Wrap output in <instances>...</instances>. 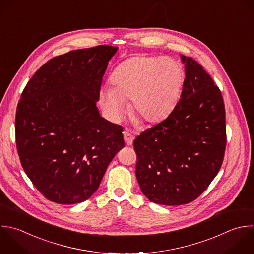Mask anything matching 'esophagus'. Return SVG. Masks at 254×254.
Listing matches in <instances>:
<instances>
[{"label": "esophagus", "instance_id": "1", "mask_svg": "<svg viewBox=\"0 0 254 254\" xmlns=\"http://www.w3.org/2000/svg\"><path fill=\"white\" fill-rule=\"evenodd\" d=\"M123 136H124V141H125L126 145H128V146L132 145L133 140H134V137H133V135H132L128 130H125V131L123 132Z\"/></svg>", "mask_w": 254, "mask_h": 254}]
</instances>
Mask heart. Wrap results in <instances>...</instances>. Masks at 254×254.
I'll return each mask as SVG.
<instances>
[{
  "label": "heart",
  "mask_w": 254,
  "mask_h": 254,
  "mask_svg": "<svg viewBox=\"0 0 254 254\" xmlns=\"http://www.w3.org/2000/svg\"><path fill=\"white\" fill-rule=\"evenodd\" d=\"M111 83L100 89L99 103L109 120L119 122L131 99V112L143 121L157 123L178 105L184 71L175 60L137 56L123 61L111 74Z\"/></svg>",
  "instance_id": "1"
}]
</instances>
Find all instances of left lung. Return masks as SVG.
Instances as JSON below:
<instances>
[{
	"mask_svg": "<svg viewBox=\"0 0 254 254\" xmlns=\"http://www.w3.org/2000/svg\"><path fill=\"white\" fill-rule=\"evenodd\" d=\"M185 75L173 112L134 140L136 177L142 192L163 205L189 203L217 175L226 132L220 90L191 58L181 55Z\"/></svg>",
	"mask_w": 254,
	"mask_h": 254,
	"instance_id": "obj_1",
	"label": "left lung"
}]
</instances>
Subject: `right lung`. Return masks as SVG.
I'll return each mask as SVG.
<instances>
[{"instance_id":"right-lung-1","label":"right lung","mask_w":254,"mask_h":254,"mask_svg":"<svg viewBox=\"0 0 254 254\" xmlns=\"http://www.w3.org/2000/svg\"><path fill=\"white\" fill-rule=\"evenodd\" d=\"M118 48L71 51L45 64L26 85L16 115L22 166L48 199L79 203L98 189L124 147L123 128L100 116L102 78Z\"/></svg>"}]
</instances>
